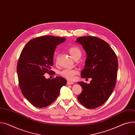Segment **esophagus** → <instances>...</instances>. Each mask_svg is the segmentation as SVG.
<instances>
[{"instance_id": "34e87169", "label": "esophagus", "mask_w": 135, "mask_h": 135, "mask_svg": "<svg viewBox=\"0 0 135 135\" xmlns=\"http://www.w3.org/2000/svg\"><path fill=\"white\" fill-rule=\"evenodd\" d=\"M74 82L73 81H67V85H71L73 84Z\"/></svg>"}]
</instances>
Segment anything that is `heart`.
I'll list each match as a JSON object with an SVG mask.
<instances>
[{
  "instance_id": "1",
  "label": "heart",
  "mask_w": 135,
  "mask_h": 135,
  "mask_svg": "<svg viewBox=\"0 0 135 135\" xmlns=\"http://www.w3.org/2000/svg\"><path fill=\"white\" fill-rule=\"evenodd\" d=\"M69 52L75 60L79 59L81 55V51L80 49L76 46H71L69 49ZM77 70L72 69H65L62 70L60 74L61 76L69 80H72L75 75L77 74Z\"/></svg>"
}]
</instances>
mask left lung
<instances>
[{
    "mask_svg": "<svg viewBox=\"0 0 135 135\" xmlns=\"http://www.w3.org/2000/svg\"><path fill=\"white\" fill-rule=\"evenodd\" d=\"M76 41L82 45L86 54L81 77L92 79L90 84L78 82L83 90L77 98L84 107L95 109L108 100L115 88L118 67L117 58L106 41L96 37H80Z\"/></svg>",
    "mask_w": 135,
    "mask_h": 135,
    "instance_id": "obj_1",
    "label": "left lung"
}]
</instances>
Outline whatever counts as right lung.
Returning a JSON list of instances; mask_svg holds the SVG:
<instances>
[{
    "instance_id": "1",
    "label": "right lung",
    "mask_w": 135,
    "mask_h": 135,
    "mask_svg": "<svg viewBox=\"0 0 135 135\" xmlns=\"http://www.w3.org/2000/svg\"><path fill=\"white\" fill-rule=\"evenodd\" d=\"M65 38L45 36L33 38L26 44L20 54L17 67L19 88L25 98L36 107L42 108L58 97L66 80L61 77L46 79L51 73L56 46Z\"/></svg>"
}]
</instances>
